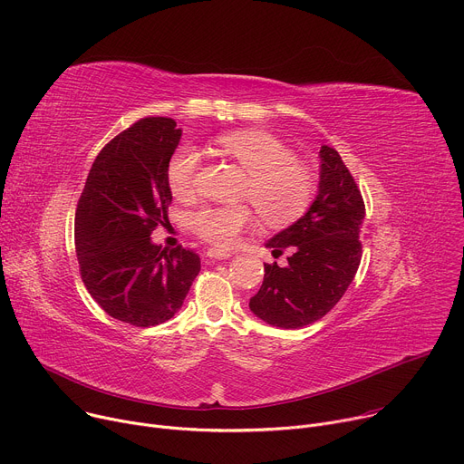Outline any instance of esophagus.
I'll list each match as a JSON object with an SVG mask.
<instances>
[{
    "label": "esophagus",
    "instance_id": "1",
    "mask_svg": "<svg viewBox=\"0 0 464 464\" xmlns=\"http://www.w3.org/2000/svg\"><path fill=\"white\" fill-rule=\"evenodd\" d=\"M206 256H209V258H213V260H226V258H229L231 256V253H227V251H222V249H208L206 251Z\"/></svg>",
    "mask_w": 464,
    "mask_h": 464
}]
</instances>
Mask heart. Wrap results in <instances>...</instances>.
Listing matches in <instances>:
<instances>
[{"instance_id":"heart-1","label":"heart","mask_w":464,"mask_h":464,"mask_svg":"<svg viewBox=\"0 0 464 464\" xmlns=\"http://www.w3.org/2000/svg\"><path fill=\"white\" fill-rule=\"evenodd\" d=\"M215 145L247 172L242 200L256 209L264 224L288 226L306 213L314 198L312 174L277 138L260 130H235L218 136ZM198 163L200 158L190 149L172 156L167 179L176 196L192 194ZM251 222L253 215L246 206H209L190 215V229L218 247L233 246Z\"/></svg>"}]
</instances>
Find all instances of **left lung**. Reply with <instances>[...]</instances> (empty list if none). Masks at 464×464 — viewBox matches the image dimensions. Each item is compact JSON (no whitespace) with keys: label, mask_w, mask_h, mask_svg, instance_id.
I'll list each match as a JSON object with an SVG mask.
<instances>
[{"label":"left lung","mask_w":464,"mask_h":464,"mask_svg":"<svg viewBox=\"0 0 464 464\" xmlns=\"http://www.w3.org/2000/svg\"><path fill=\"white\" fill-rule=\"evenodd\" d=\"M319 158L315 200L304 217L266 242L274 256L288 249V264L264 262L262 286L249 299L256 317L281 328L310 324L333 310L362 260V192L334 149L323 145Z\"/></svg>","instance_id":"left-lung-1"}]
</instances>
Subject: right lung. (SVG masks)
Instances as JSON below:
<instances>
[{"label": "right lung", "mask_w": 464, "mask_h": 464, "mask_svg": "<svg viewBox=\"0 0 464 464\" xmlns=\"http://www.w3.org/2000/svg\"><path fill=\"white\" fill-rule=\"evenodd\" d=\"M181 130L170 117H145L97 156L75 213L81 277L113 319L154 326L183 304L200 272V256L150 240L169 224V161Z\"/></svg>", "instance_id": "obj_1"}]
</instances>
